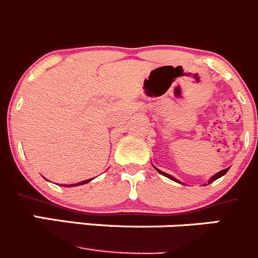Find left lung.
<instances>
[{
  "mask_svg": "<svg viewBox=\"0 0 258 258\" xmlns=\"http://www.w3.org/2000/svg\"><path fill=\"white\" fill-rule=\"evenodd\" d=\"M155 169H156V167H155ZM156 170H157V171H159V172H160V174H161V175H164V176L169 177V179L174 180V181H177V180H176V179H175V177H172V176H171V175L166 174V172H164V171H160V170H159V169H156ZM228 170H229V167H227V169H224V170H222V171L217 172V174H216V175H214V176H212V179H211V180H209V182H208V184H211V182H213V181H214V180H217V179H219V177H221V176H223V175H224V174H226V172H227V171H228ZM177 182H180V181H177Z\"/></svg>",
  "mask_w": 258,
  "mask_h": 258,
  "instance_id": "1",
  "label": "left lung"
}]
</instances>
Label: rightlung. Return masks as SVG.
Instances as JSON below:
<instances>
[{
    "label": "right lung",
    "mask_w": 258,
    "mask_h": 258,
    "mask_svg": "<svg viewBox=\"0 0 258 258\" xmlns=\"http://www.w3.org/2000/svg\"><path fill=\"white\" fill-rule=\"evenodd\" d=\"M92 179H89V180H84V181H82V182H79V184H74V185H82V184H86V182H88V181H91ZM74 185H72V186H74Z\"/></svg>",
    "instance_id": "obj_1"
}]
</instances>
